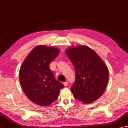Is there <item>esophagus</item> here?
<instances>
[{"label": "esophagus", "instance_id": "obj_1", "mask_svg": "<svg viewBox=\"0 0 128 128\" xmlns=\"http://www.w3.org/2000/svg\"><path fill=\"white\" fill-rule=\"evenodd\" d=\"M63 84H64V86H68V82H64Z\"/></svg>", "mask_w": 128, "mask_h": 128}]
</instances>
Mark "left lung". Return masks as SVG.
Wrapping results in <instances>:
<instances>
[{
  "mask_svg": "<svg viewBox=\"0 0 128 128\" xmlns=\"http://www.w3.org/2000/svg\"><path fill=\"white\" fill-rule=\"evenodd\" d=\"M76 70L71 91L76 99L90 104L98 99L106 89L109 70L96 52L85 46H71L66 50Z\"/></svg>",
  "mask_w": 128,
  "mask_h": 128,
  "instance_id": "obj_1",
  "label": "left lung"
}]
</instances>
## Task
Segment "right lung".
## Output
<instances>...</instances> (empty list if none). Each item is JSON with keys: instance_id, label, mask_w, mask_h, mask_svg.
I'll list each match as a JSON object with an SVG mask.
<instances>
[{"instance_id": "right-lung-1", "label": "right lung", "mask_w": 128, "mask_h": 128, "mask_svg": "<svg viewBox=\"0 0 128 128\" xmlns=\"http://www.w3.org/2000/svg\"><path fill=\"white\" fill-rule=\"evenodd\" d=\"M56 47L36 46L22 62L20 83L26 96L34 103L47 106L58 98L64 85L55 78L50 64L60 53Z\"/></svg>"}]
</instances>
